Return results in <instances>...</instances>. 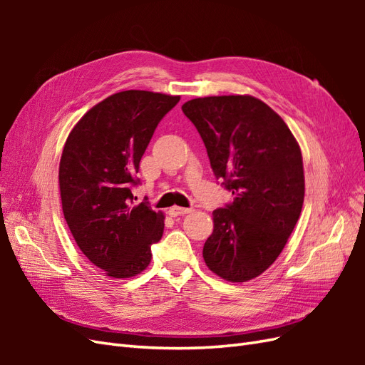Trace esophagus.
Segmentation results:
<instances>
[{"label":"esophagus","mask_w":365,"mask_h":365,"mask_svg":"<svg viewBox=\"0 0 365 365\" xmlns=\"http://www.w3.org/2000/svg\"><path fill=\"white\" fill-rule=\"evenodd\" d=\"M190 212H192V208H184V207H178V205H173L172 208H169V215L172 217L187 215V213H190Z\"/></svg>","instance_id":"esophagus-1"}]
</instances>
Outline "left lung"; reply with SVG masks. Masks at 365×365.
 Returning a JSON list of instances; mask_svg holds the SVG:
<instances>
[{
    "instance_id": "8db88e82",
    "label": "left lung",
    "mask_w": 365,
    "mask_h": 365,
    "mask_svg": "<svg viewBox=\"0 0 365 365\" xmlns=\"http://www.w3.org/2000/svg\"><path fill=\"white\" fill-rule=\"evenodd\" d=\"M217 180L235 195L213 212L202 250L220 279L242 283L267 271L288 242L304 201L302 150L288 125L252 96L197 97L182 105Z\"/></svg>"
}]
</instances>
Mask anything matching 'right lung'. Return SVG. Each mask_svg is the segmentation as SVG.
Instances as JSON below:
<instances>
[{"mask_svg": "<svg viewBox=\"0 0 365 365\" xmlns=\"http://www.w3.org/2000/svg\"><path fill=\"white\" fill-rule=\"evenodd\" d=\"M180 96L128 90L94 105L65 141L59 163L62 212L77 247L113 279L145 271L164 215L134 204L140 160ZM137 200V197H135Z\"/></svg>", "mask_w": 365, "mask_h": 365, "instance_id": "add662e5", "label": "right lung"}]
</instances>
